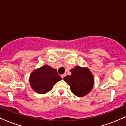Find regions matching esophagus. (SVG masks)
<instances>
[{
	"label": "esophagus",
	"mask_w": 126,
	"mask_h": 126,
	"mask_svg": "<svg viewBox=\"0 0 126 126\" xmlns=\"http://www.w3.org/2000/svg\"><path fill=\"white\" fill-rule=\"evenodd\" d=\"M65 76H66V74H63V75H61V77L62 78V79H63V78H64V77Z\"/></svg>",
	"instance_id": "1"
}]
</instances>
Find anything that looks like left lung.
Masks as SVG:
<instances>
[{
  "label": "left lung",
  "mask_w": 126,
  "mask_h": 126,
  "mask_svg": "<svg viewBox=\"0 0 126 126\" xmlns=\"http://www.w3.org/2000/svg\"><path fill=\"white\" fill-rule=\"evenodd\" d=\"M70 72L72 75L65 76L63 80L69 85L72 93L79 97L88 94L94 84V77L90 70L88 67L78 66Z\"/></svg>",
  "instance_id": "8db88e82"
}]
</instances>
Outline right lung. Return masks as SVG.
<instances>
[{"label":"right lung","mask_w":126,"mask_h":126,"mask_svg":"<svg viewBox=\"0 0 126 126\" xmlns=\"http://www.w3.org/2000/svg\"><path fill=\"white\" fill-rule=\"evenodd\" d=\"M62 79L56 69L46 64L32 72L29 81L31 88L35 92L44 94L51 90L55 83Z\"/></svg>","instance_id":"1"}]
</instances>
